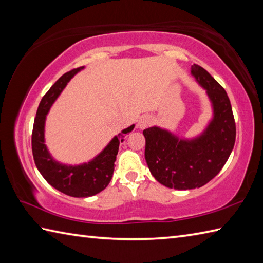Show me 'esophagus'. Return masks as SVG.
Listing matches in <instances>:
<instances>
[{
	"label": "esophagus",
	"mask_w": 263,
	"mask_h": 263,
	"mask_svg": "<svg viewBox=\"0 0 263 263\" xmlns=\"http://www.w3.org/2000/svg\"><path fill=\"white\" fill-rule=\"evenodd\" d=\"M153 123V117L149 115H143L140 117V120L138 122V126L140 128H146L148 126L152 125Z\"/></svg>",
	"instance_id": "1"
}]
</instances>
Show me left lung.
Here are the masks:
<instances>
[{
    "mask_svg": "<svg viewBox=\"0 0 263 263\" xmlns=\"http://www.w3.org/2000/svg\"><path fill=\"white\" fill-rule=\"evenodd\" d=\"M191 73L206 90L214 117L197 138L180 139L158 126L143 130L144 157L153 176L176 190L201 187L211 181L230 157L236 126L227 92L203 68L193 64Z\"/></svg>",
    "mask_w": 263,
    "mask_h": 263,
    "instance_id": "left-lung-1",
    "label": "left lung"
}]
</instances>
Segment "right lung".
<instances>
[{"instance_id": "right-lung-1", "label": "right lung", "mask_w": 263, "mask_h": 263, "mask_svg": "<svg viewBox=\"0 0 263 263\" xmlns=\"http://www.w3.org/2000/svg\"><path fill=\"white\" fill-rule=\"evenodd\" d=\"M83 69L78 68L66 72L54 83L39 103L31 135L32 156L36 167L43 177L53 187L66 195L74 198H87L99 193L108 185L113 176L116 155L120 142L124 140L126 133L131 132L135 125L123 130L105 147L102 153L88 163L71 166L55 160L45 144V120L49 108L62 92L66 83L76 73Z\"/></svg>"}]
</instances>
